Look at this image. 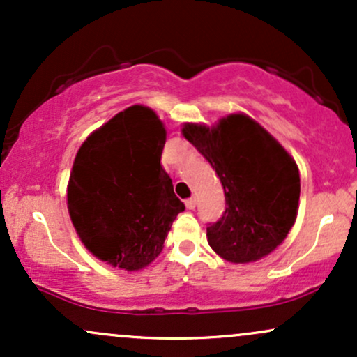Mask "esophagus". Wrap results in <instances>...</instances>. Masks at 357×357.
Here are the masks:
<instances>
[{"label": "esophagus", "mask_w": 357, "mask_h": 357, "mask_svg": "<svg viewBox=\"0 0 357 357\" xmlns=\"http://www.w3.org/2000/svg\"><path fill=\"white\" fill-rule=\"evenodd\" d=\"M186 208H188V210H195V208H196V198L186 199Z\"/></svg>", "instance_id": "34e87169"}]
</instances>
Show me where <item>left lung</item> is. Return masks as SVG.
<instances>
[{"label":"left lung","mask_w":357,"mask_h":357,"mask_svg":"<svg viewBox=\"0 0 357 357\" xmlns=\"http://www.w3.org/2000/svg\"><path fill=\"white\" fill-rule=\"evenodd\" d=\"M183 134L210 162L225 191V213L206 227L210 247L233 264L273 252L297 216L301 176L296 161L243 114L221 119L211 129L186 124Z\"/></svg>","instance_id":"obj_1"}]
</instances>
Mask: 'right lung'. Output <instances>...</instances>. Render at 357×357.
<instances>
[{"label":"right lung","mask_w":357,"mask_h":357,"mask_svg":"<svg viewBox=\"0 0 357 357\" xmlns=\"http://www.w3.org/2000/svg\"><path fill=\"white\" fill-rule=\"evenodd\" d=\"M166 129L132 105L90 134L68 181L67 203L80 240L102 261L126 270L149 265L184 211L161 166Z\"/></svg>","instance_id":"1"}]
</instances>
